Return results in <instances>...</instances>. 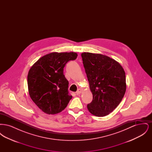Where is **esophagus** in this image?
<instances>
[{
    "label": "esophagus",
    "mask_w": 152,
    "mask_h": 152,
    "mask_svg": "<svg viewBox=\"0 0 152 152\" xmlns=\"http://www.w3.org/2000/svg\"><path fill=\"white\" fill-rule=\"evenodd\" d=\"M81 93V89H79L76 91V94H80Z\"/></svg>",
    "instance_id": "1"
}]
</instances>
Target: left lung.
Returning <instances> with one entry per match:
<instances>
[{"label":"left lung","mask_w":152,"mask_h":152,"mask_svg":"<svg viewBox=\"0 0 152 152\" xmlns=\"http://www.w3.org/2000/svg\"><path fill=\"white\" fill-rule=\"evenodd\" d=\"M81 57L93 94L87 108L94 116H107L119 105L125 94V71L116 60L105 55L84 52Z\"/></svg>","instance_id":"8db88e82"}]
</instances>
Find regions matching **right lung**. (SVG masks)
Listing matches in <instances>:
<instances>
[{"mask_svg":"<svg viewBox=\"0 0 152 152\" xmlns=\"http://www.w3.org/2000/svg\"><path fill=\"white\" fill-rule=\"evenodd\" d=\"M77 56L75 52H53L39 58L29 69L27 83L30 97L44 113L61 112L72 98L63 71L66 64Z\"/></svg>","mask_w":152,"mask_h":152,"instance_id":"right-lung-1","label":"right lung"}]
</instances>
